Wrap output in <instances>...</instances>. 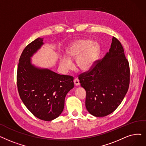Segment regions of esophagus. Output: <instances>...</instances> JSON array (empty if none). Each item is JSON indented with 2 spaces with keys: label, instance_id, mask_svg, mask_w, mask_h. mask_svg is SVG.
Masks as SVG:
<instances>
[{
  "label": "esophagus",
  "instance_id": "34e87169",
  "mask_svg": "<svg viewBox=\"0 0 146 146\" xmlns=\"http://www.w3.org/2000/svg\"><path fill=\"white\" fill-rule=\"evenodd\" d=\"M74 85H76V86L79 85H80L79 80L78 79H77V78L74 79Z\"/></svg>",
  "mask_w": 146,
  "mask_h": 146
}]
</instances>
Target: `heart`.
I'll use <instances>...</instances> for the list:
<instances>
[{"instance_id": "b5f03b06", "label": "heart", "mask_w": 146, "mask_h": 146, "mask_svg": "<svg viewBox=\"0 0 146 146\" xmlns=\"http://www.w3.org/2000/svg\"><path fill=\"white\" fill-rule=\"evenodd\" d=\"M70 58L76 60L77 67L82 71L91 69L96 62L99 54V47L90 40L80 39L72 43L66 51ZM61 66L65 70L72 67V62L67 56L60 58Z\"/></svg>"}]
</instances>
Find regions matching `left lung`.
I'll list each match as a JSON object with an SVG mask.
<instances>
[{"label":"left lung","instance_id":"1","mask_svg":"<svg viewBox=\"0 0 146 146\" xmlns=\"http://www.w3.org/2000/svg\"><path fill=\"white\" fill-rule=\"evenodd\" d=\"M78 78L86 91V108L92 115L106 116L117 108L128 90L130 69L117 38L113 37L109 52Z\"/></svg>","mask_w":146,"mask_h":146}]
</instances>
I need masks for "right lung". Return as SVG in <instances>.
<instances>
[{"mask_svg":"<svg viewBox=\"0 0 146 146\" xmlns=\"http://www.w3.org/2000/svg\"><path fill=\"white\" fill-rule=\"evenodd\" d=\"M40 37L30 43L20 56L17 84L20 97L36 117L50 121L58 117L64 107L67 92L74 87L73 77L31 65L30 57L43 45Z\"/></svg>","mask_w":146,"mask_h":146,"instance_id":"obj_1","label":"right lung"}]
</instances>
